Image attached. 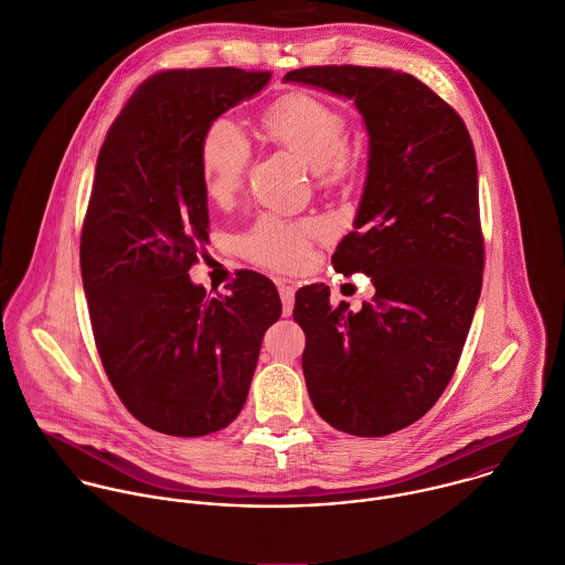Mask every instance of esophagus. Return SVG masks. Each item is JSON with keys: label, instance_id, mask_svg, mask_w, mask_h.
<instances>
[{"label": "esophagus", "instance_id": "1", "mask_svg": "<svg viewBox=\"0 0 565 565\" xmlns=\"http://www.w3.org/2000/svg\"><path fill=\"white\" fill-rule=\"evenodd\" d=\"M279 297H281V303H284V315L288 317L292 312V306H295V286L290 284H279Z\"/></svg>", "mask_w": 565, "mask_h": 565}]
</instances>
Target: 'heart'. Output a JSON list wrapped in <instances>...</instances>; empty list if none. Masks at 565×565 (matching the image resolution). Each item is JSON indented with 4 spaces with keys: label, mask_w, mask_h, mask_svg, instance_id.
Here are the masks:
<instances>
[{
    "label": "heart",
    "mask_w": 565,
    "mask_h": 565,
    "mask_svg": "<svg viewBox=\"0 0 565 565\" xmlns=\"http://www.w3.org/2000/svg\"><path fill=\"white\" fill-rule=\"evenodd\" d=\"M264 128L299 154L312 172H334L344 166L347 117L321 98L295 94L279 100L264 115ZM199 159L205 194L214 203H225L244 181L250 163V141L233 119L216 117L201 139ZM319 231L317 221H288L268 212L242 233L239 248L255 264L297 268L310 257Z\"/></svg>",
    "instance_id": "b5f03b06"
}]
</instances>
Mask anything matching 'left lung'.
Wrapping results in <instances>:
<instances>
[{
  "label": "left lung",
  "instance_id": "obj_1",
  "mask_svg": "<svg viewBox=\"0 0 565 565\" xmlns=\"http://www.w3.org/2000/svg\"><path fill=\"white\" fill-rule=\"evenodd\" d=\"M284 81L353 100L369 130L355 231L332 264L371 277L375 295L349 312L328 286H303L292 317L317 413L340 433L384 437L437 404L476 312L484 237L473 143L460 115L406 72L315 65Z\"/></svg>",
  "mask_w": 565,
  "mask_h": 565
}]
</instances>
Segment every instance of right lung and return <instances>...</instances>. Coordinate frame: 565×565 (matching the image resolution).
Segmentation results:
<instances>
[{
  "label": "right lung",
  "mask_w": 565,
  "mask_h": 565,
  "mask_svg": "<svg viewBox=\"0 0 565 565\" xmlns=\"http://www.w3.org/2000/svg\"><path fill=\"white\" fill-rule=\"evenodd\" d=\"M268 81L237 67L152 74L98 154L81 233L94 340L126 411L170 437H205L239 415L264 332L281 317L275 284L255 270L225 297L188 275L210 242L201 139Z\"/></svg>",
  "instance_id": "right-lung-1"
}]
</instances>
